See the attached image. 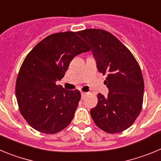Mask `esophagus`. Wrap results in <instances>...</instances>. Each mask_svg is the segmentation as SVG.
Returning <instances> with one entry per match:
<instances>
[{
	"mask_svg": "<svg viewBox=\"0 0 161 161\" xmlns=\"http://www.w3.org/2000/svg\"><path fill=\"white\" fill-rule=\"evenodd\" d=\"M87 95V93H85V92H81V98H85V97Z\"/></svg>",
	"mask_w": 161,
	"mask_h": 161,
	"instance_id": "34e87169",
	"label": "esophagus"
}]
</instances>
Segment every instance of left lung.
<instances>
[{"mask_svg":"<svg viewBox=\"0 0 161 161\" xmlns=\"http://www.w3.org/2000/svg\"><path fill=\"white\" fill-rule=\"evenodd\" d=\"M90 47L97 68L109 89L107 97L98 93L97 104L90 109L94 123L107 133L130 127L141 111L144 82L141 69L130 52L112 34L103 30L77 32Z\"/></svg>","mask_w":161,"mask_h":161,"instance_id":"1","label":"left lung"}]
</instances>
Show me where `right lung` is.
I'll use <instances>...</instances> for the list:
<instances>
[{"label": "right lung", "instance_id": "add662e5", "mask_svg": "<svg viewBox=\"0 0 161 161\" xmlns=\"http://www.w3.org/2000/svg\"><path fill=\"white\" fill-rule=\"evenodd\" d=\"M89 49L76 32L53 34L38 42L24 59L16 82L20 112L31 126L55 134L70 124L80 99L78 90L56 85L76 55Z\"/></svg>", "mask_w": 161, "mask_h": 161}]
</instances>
